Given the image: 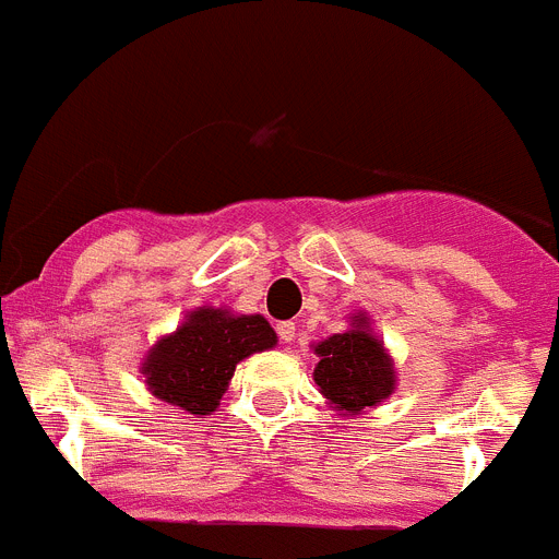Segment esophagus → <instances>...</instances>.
I'll return each mask as SVG.
<instances>
[{
    "label": "esophagus",
    "mask_w": 559,
    "mask_h": 559,
    "mask_svg": "<svg viewBox=\"0 0 559 559\" xmlns=\"http://www.w3.org/2000/svg\"><path fill=\"white\" fill-rule=\"evenodd\" d=\"M275 329H278V337L284 340V343H293V340H295V323H293V320H284V323H278Z\"/></svg>",
    "instance_id": "esophagus-1"
}]
</instances>
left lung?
<instances>
[{
	"label": "left lung",
	"instance_id": "1",
	"mask_svg": "<svg viewBox=\"0 0 559 559\" xmlns=\"http://www.w3.org/2000/svg\"><path fill=\"white\" fill-rule=\"evenodd\" d=\"M318 354L312 380L337 416H362L396 391V366L371 329L368 312L357 309L348 329L312 343Z\"/></svg>",
	"mask_w": 559,
	"mask_h": 559
}]
</instances>
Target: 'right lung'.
<instances>
[{"instance_id":"obj_1","label":"right lung","mask_w":559,"mask_h":559,"mask_svg":"<svg viewBox=\"0 0 559 559\" xmlns=\"http://www.w3.org/2000/svg\"><path fill=\"white\" fill-rule=\"evenodd\" d=\"M275 343L278 334L264 314L197 307L174 332L157 337L140 360V373L152 396L205 419L219 407L236 366Z\"/></svg>"}]
</instances>
